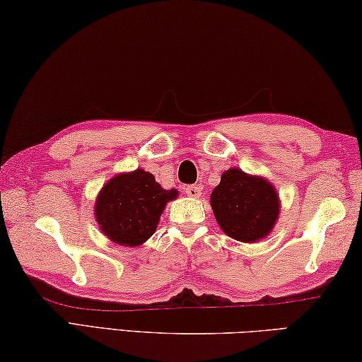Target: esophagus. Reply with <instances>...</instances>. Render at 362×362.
I'll return each mask as SVG.
<instances>
[{
	"label": "esophagus",
	"mask_w": 362,
	"mask_h": 362,
	"mask_svg": "<svg viewBox=\"0 0 362 362\" xmlns=\"http://www.w3.org/2000/svg\"><path fill=\"white\" fill-rule=\"evenodd\" d=\"M185 193H187V196H189V198H198V196L201 194V187H198V185H188L185 188Z\"/></svg>",
	"instance_id": "1"
}]
</instances>
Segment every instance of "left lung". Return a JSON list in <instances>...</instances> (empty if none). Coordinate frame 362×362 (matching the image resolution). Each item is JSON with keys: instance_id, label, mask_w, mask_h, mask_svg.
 <instances>
[{"instance_id": "obj_1", "label": "left lung", "mask_w": 362, "mask_h": 362, "mask_svg": "<svg viewBox=\"0 0 362 362\" xmlns=\"http://www.w3.org/2000/svg\"><path fill=\"white\" fill-rule=\"evenodd\" d=\"M210 206L229 238L256 242L272 231L280 202L267 180L233 168L223 173L220 185L210 194Z\"/></svg>"}]
</instances>
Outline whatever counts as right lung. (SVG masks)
<instances>
[{"label": "right lung", "instance_id": "obj_1", "mask_svg": "<svg viewBox=\"0 0 362 362\" xmlns=\"http://www.w3.org/2000/svg\"><path fill=\"white\" fill-rule=\"evenodd\" d=\"M177 189H164L144 169L110 179L98 194L95 215L104 235L120 245L136 247L152 238L166 202Z\"/></svg>", "mask_w": 362, "mask_h": 362}]
</instances>
